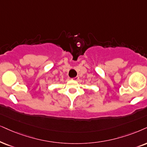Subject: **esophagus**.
<instances>
[{"label": "esophagus", "mask_w": 147, "mask_h": 147, "mask_svg": "<svg viewBox=\"0 0 147 147\" xmlns=\"http://www.w3.org/2000/svg\"><path fill=\"white\" fill-rule=\"evenodd\" d=\"M79 79V77H75V78H73V79H72V80H74V81H78V80Z\"/></svg>", "instance_id": "obj_1"}]
</instances>
